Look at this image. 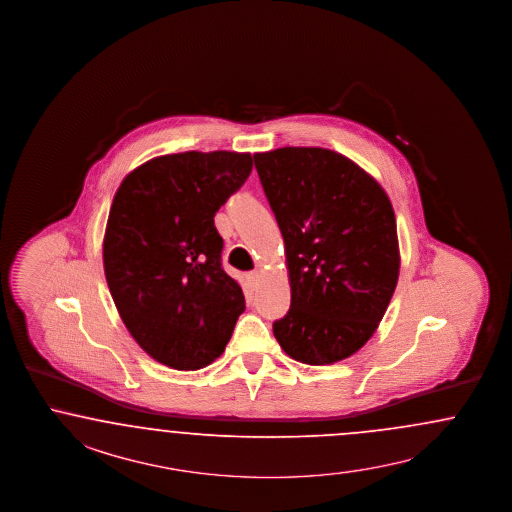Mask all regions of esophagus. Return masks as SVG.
I'll return each instance as SVG.
<instances>
[{"label":"esophagus","mask_w":512,"mask_h":512,"mask_svg":"<svg viewBox=\"0 0 512 512\" xmlns=\"http://www.w3.org/2000/svg\"><path fill=\"white\" fill-rule=\"evenodd\" d=\"M247 281L252 288H256L260 284V273L258 271H250V273H247Z\"/></svg>","instance_id":"esophagus-1"}]
</instances>
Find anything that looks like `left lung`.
Listing matches in <instances>:
<instances>
[{
	"label": "left lung",
	"instance_id": "left-lung-1",
	"mask_svg": "<svg viewBox=\"0 0 512 512\" xmlns=\"http://www.w3.org/2000/svg\"><path fill=\"white\" fill-rule=\"evenodd\" d=\"M286 250L292 301L273 333L297 362L345 360L371 339L399 275L396 216L379 182L333 150L254 154Z\"/></svg>",
	"mask_w": 512,
	"mask_h": 512
}]
</instances>
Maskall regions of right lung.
Segmentation results:
<instances>
[{
  "mask_svg": "<svg viewBox=\"0 0 512 512\" xmlns=\"http://www.w3.org/2000/svg\"><path fill=\"white\" fill-rule=\"evenodd\" d=\"M252 171L245 152H181L139 165L116 190L103 267L118 314L156 362L196 371L224 352L245 296L222 267L216 211Z\"/></svg>",
  "mask_w": 512,
  "mask_h": 512,
  "instance_id": "1",
  "label": "right lung"
}]
</instances>
